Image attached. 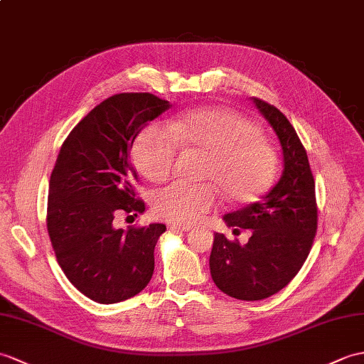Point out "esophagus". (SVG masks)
Masks as SVG:
<instances>
[{
	"instance_id": "esophagus-1",
	"label": "esophagus",
	"mask_w": 364,
	"mask_h": 364,
	"mask_svg": "<svg viewBox=\"0 0 364 364\" xmlns=\"http://www.w3.org/2000/svg\"><path fill=\"white\" fill-rule=\"evenodd\" d=\"M168 230L171 231H180V232H188V231H191L193 226H191V225H175V223H171L167 226Z\"/></svg>"
}]
</instances>
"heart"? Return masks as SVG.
Here are the masks:
<instances>
[{
    "mask_svg": "<svg viewBox=\"0 0 364 364\" xmlns=\"http://www.w3.org/2000/svg\"><path fill=\"white\" fill-rule=\"evenodd\" d=\"M178 146L206 155L200 178L209 183L175 181L155 191L154 210L168 222L200 220L217 205V188L231 203L256 200L274 178L273 149L260 139L256 124L231 109H196L173 119L171 130L158 122L147 125L134 142L133 161L147 180L161 181L172 171Z\"/></svg>",
    "mask_w": 364,
    "mask_h": 364,
    "instance_id": "obj_1",
    "label": "heart"
}]
</instances>
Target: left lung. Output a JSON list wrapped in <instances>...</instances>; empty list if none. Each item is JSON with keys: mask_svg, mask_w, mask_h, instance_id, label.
<instances>
[{"mask_svg": "<svg viewBox=\"0 0 364 364\" xmlns=\"http://www.w3.org/2000/svg\"><path fill=\"white\" fill-rule=\"evenodd\" d=\"M251 100L276 133L284 168L259 201L223 215L228 228L251 231L247 243L214 234L210 276L228 296L242 301L265 299L289 285L309 256L318 226L315 181L296 130L276 107Z\"/></svg>", "mask_w": 364, "mask_h": 364, "instance_id": "8db88e82", "label": "left lung"}]
</instances>
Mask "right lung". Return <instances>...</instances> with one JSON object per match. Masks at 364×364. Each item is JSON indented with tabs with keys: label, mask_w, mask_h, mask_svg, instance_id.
<instances>
[{
	"label": "right lung",
	"mask_w": 364,
	"mask_h": 364,
	"mask_svg": "<svg viewBox=\"0 0 364 364\" xmlns=\"http://www.w3.org/2000/svg\"><path fill=\"white\" fill-rule=\"evenodd\" d=\"M172 105L150 92L104 100L68 134L49 180L48 232L65 276L99 304H116L146 289L155 245L166 225L124 231L114 215L146 210L134 197L130 150L141 130Z\"/></svg>",
	"instance_id": "add662e5"
}]
</instances>
